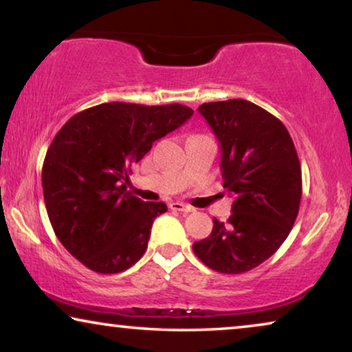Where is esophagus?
Segmentation results:
<instances>
[{"instance_id":"34e87169","label":"esophagus","mask_w":352,"mask_h":352,"mask_svg":"<svg viewBox=\"0 0 352 352\" xmlns=\"http://www.w3.org/2000/svg\"><path fill=\"white\" fill-rule=\"evenodd\" d=\"M170 208L173 211H181V213H192V211H194V208H192L190 205L182 204V201H171Z\"/></svg>"}]
</instances>
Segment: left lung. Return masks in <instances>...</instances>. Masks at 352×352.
<instances>
[{
    "mask_svg": "<svg viewBox=\"0 0 352 352\" xmlns=\"http://www.w3.org/2000/svg\"><path fill=\"white\" fill-rule=\"evenodd\" d=\"M221 146L224 189L234 199L228 223L213 219L208 237L192 245L216 272L242 274L271 258L295 224L301 166L287 128L245 99L201 104Z\"/></svg>",
    "mask_w": 352,
    "mask_h": 352,
    "instance_id": "1",
    "label": "left lung"
}]
</instances>
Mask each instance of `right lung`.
I'll return each instance as SVG.
<instances>
[{
  "label": "right lung",
  "instance_id": "right-lung-1",
  "mask_svg": "<svg viewBox=\"0 0 352 352\" xmlns=\"http://www.w3.org/2000/svg\"><path fill=\"white\" fill-rule=\"evenodd\" d=\"M192 115L181 104L107 102L74 115L52 139L41 173L47 216L91 271L117 274L142 258L153 219L168 208L131 195L124 182L153 142Z\"/></svg>",
  "mask_w": 352,
  "mask_h": 352
}]
</instances>
